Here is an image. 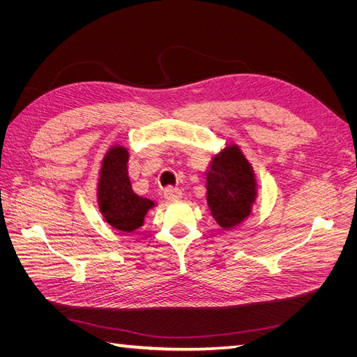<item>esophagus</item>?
I'll return each mask as SVG.
<instances>
[{"instance_id": "1", "label": "esophagus", "mask_w": 357, "mask_h": 357, "mask_svg": "<svg viewBox=\"0 0 357 357\" xmlns=\"http://www.w3.org/2000/svg\"><path fill=\"white\" fill-rule=\"evenodd\" d=\"M181 197H183V193H181V189H178V188H171L169 186V188L165 189V198L171 202L180 201Z\"/></svg>"}]
</instances>
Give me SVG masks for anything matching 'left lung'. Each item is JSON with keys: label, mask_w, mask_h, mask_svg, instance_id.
I'll return each mask as SVG.
<instances>
[{"label": "left lung", "mask_w": 357, "mask_h": 357, "mask_svg": "<svg viewBox=\"0 0 357 357\" xmlns=\"http://www.w3.org/2000/svg\"><path fill=\"white\" fill-rule=\"evenodd\" d=\"M257 180L238 144L228 143L215 153L207 171V205L222 229L231 231L252 215Z\"/></svg>", "instance_id": "obj_1"}]
</instances>
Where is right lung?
I'll return each mask as SVG.
<instances>
[{
    "mask_svg": "<svg viewBox=\"0 0 357 357\" xmlns=\"http://www.w3.org/2000/svg\"><path fill=\"white\" fill-rule=\"evenodd\" d=\"M129 152L122 144H113L107 150L96 183V202L104 220L121 232H134L144 225L156 202L134 192L128 176Z\"/></svg>",
    "mask_w": 357,
    "mask_h": 357,
    "instance_id": "1",
    "label": "right lung"
}]
</instances>
